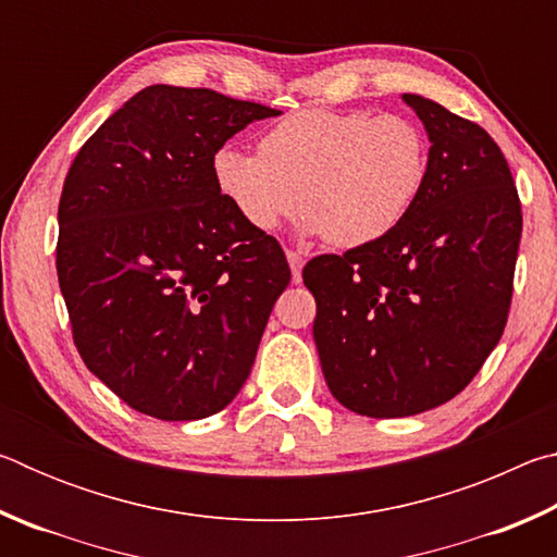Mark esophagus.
I'll return each instance as SVG.
<instances>
[{
    "label": "esophagus",
    "instance_id": "1",
    "mask_svg": "<svg viewBox=\"0 0 557 557\" xmlns=\"http://www.w3.org/2000/svg\"><path fill=\"white\" fill-rule=\"evenodd\" d=\"M287 260H289V268H292V282H295V285H299V282H301V268H305V252L289 248L287 250Z\"/></svg>",
    "mask_w": 557,
    "mask_h": 557
}]
</instances>
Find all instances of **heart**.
Listing matches in <instances>:
<instances>
[{
    "label": "heart",
    "mask_w": 557,
    "mask_h": 557,
    "mask_svg": "<svg viewBox=\"0 0 557 557\" xmlns=\"http://www.w3.org/2000/svg\"><path fill=\"white\" fill-rule=\"evenodd\" d=\"M213 178L250 228L270 233L305 206L309 233L358 248L408 219L430 176V143L395 112L307 108L282 117L260 152L223 145Z\"/></svg>",
    "instance_id": "obj_1"
}]
</instances>
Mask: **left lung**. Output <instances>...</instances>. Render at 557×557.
Listing matches in <instances>:
<instances>
[{"instance_id": "1", "label": "left lung", "mask_w": 557, "mask_h": 557, "mask_svg": "<svg viewBox=\"0 0 557 557\" xmlns=\"http://www.w3.org/2000/svg\"><path fill=\"white\" fill-rule=\"evenodd\" d=\"M430 135V176L398 228L309 260L314 342L329 391L369 418L455 398L502 338L513 297L521 201L492 135L405 92Z\"/></svg>"}]
</instances>
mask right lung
<instances>
[{
    "mask_svg": "<svg viewBox=\"0 0 557 557\" xmlns=\"http://www.w3.org/2000/svg\"><path fill=\"white\" fill-rule=\"evenodd\" d=\"M275 115L209 88L149 86L73 159L55 243L73 344L137 412L209 418L250 375L292 272L211 164L235 132Z\"/></svg>",
    "mask_w": 557,
    "mask_h": 557,
    "instance_id": "add662e5",
    "label": "right lung"
}]
</instances>
